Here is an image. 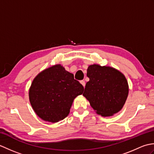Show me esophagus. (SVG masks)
Returning <instances> with one entry per match:
<instances>
[{
	"instance_id": "esophagus-1",
	"label": "esophagus",
	"mask_w": 154,
	"mask_h": 154,
	"mask_svg": "<svg viewBox=\"0 0 154 154\" xmlns=\"http://www.w3.org/2000/svg\"><path fill=\"white\" fill-rule=\"evenodd\" d=\"M80 83H81V84L82 85H83V86L84 87V88H85V81H81Z\"/></svg>"
}]
</instances>
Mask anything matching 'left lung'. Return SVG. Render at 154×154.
Instances as JSON below:
<instances>
[{"mask_svg":"<svg viewBox=\"0 0 154 154\" xmlns=\"http://www.w3.org/2000/svg\"><path fill=\"white\" fill-rule=\"evenodd\" d=\"M83 95L96 113L111 116L122 109L128 95L129 87L124 75L116 69L99 64L88 67Z\"/></svg>","mask_w":154,"mask_h":154,"instance_id":"obj_1","label":"left lung"}]
</instances>
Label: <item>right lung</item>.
<instances>
[{
	"mask_svg": "<svg viewBox=\"0 0 154 154\" xmlns=\"http://www.w3.org/2000/svg\"><path fill=\"white\" fill-rule=\"evenodd\" d=\"M84 88L61 64L37 75L29 89V100L35 114L44 121L57 122L68 116L74 99Z\"/></svg>",
	"mask_w": 154,
	"mask_h": 154,
	"instance_id": "obj_1",
	"label": "right lung"
}]
</instances>
